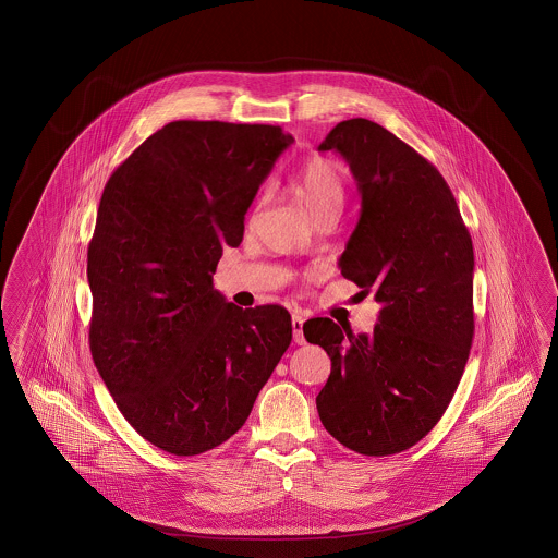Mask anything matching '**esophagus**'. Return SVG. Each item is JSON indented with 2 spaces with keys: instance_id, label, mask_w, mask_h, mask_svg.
<instances>
[{
  "instance_id": "34e87169",
  "label": "esophagus",
  "mask_w": 558,
  "mask_h": 558,
  "mask_svg": "<svg viewBox=\"0 0 558 558\" xmlns=\"http://www.w3.org/2000/svg\"><path fill=\"white\" fill-rule=\"evenodd\" d=\"M302 327H304V318H302L300 314H292V337H294V342H296V344L306 342V340H304Z\"/></svg>"
}]
</instances>
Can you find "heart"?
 Returning a JSON list of instances; mask_svg holds the SVG:
<instances>
[{
    "label": "heart",
    "mask_w": 558,
    "mask_h": 558,
    "mask_svg": "<svg viewBox=\"0 0 558 558\" xmlns=\"http://www.w3.org/2000/svg\"><path fill=\"white\" fill-rule=\"evenodd\" d=\"M290 187L316 219L337 216L344 202V183L339 167L325 157H311L290 178Z\"/></svg>",
    "instance_id": "obj_1"
}]
</instances>
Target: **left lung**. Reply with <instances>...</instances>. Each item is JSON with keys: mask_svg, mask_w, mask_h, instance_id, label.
I'll return each instance as SVG.
<instances>
[{"mask_svg": "<svg viewBox=\"0 0 558 558\" xmlns=\"http://www.w3.org/2000/svg\"><path fill=\"white\" fill-rule=\"evenodd\" d=\"M318 150L353 171L361 218L340 274L383 304L371 335L304 325L332 367L316 397L328 434L363 456L415 446L446 413L474 339V247L441 173L380 124H337Z\"/></svg>", "mask_w": 558, "mask_h": 558, "instance_id": "1", "label": "left lung"}]
</instances>
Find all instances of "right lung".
Instances as JSON below:
<instances>
[{
  "mask_svg": "<svg viewBox=\"0 0 558 558\" xmlns=\"http://www.w3.org/2000/svg\"><path fill=\"white\" fill-rule=\"evenodd\" d=\"M292 141L274 124L173 121L105 185L86 268L90 351L124 420L163 451L230 439L292 340L286 308H238L211 282Z\"/></svg>",
  "mask_w": 558,
  "mask_h": 558,
  "instance_id": "obj_1",
  "label": "right lung"
}]
</instances>
